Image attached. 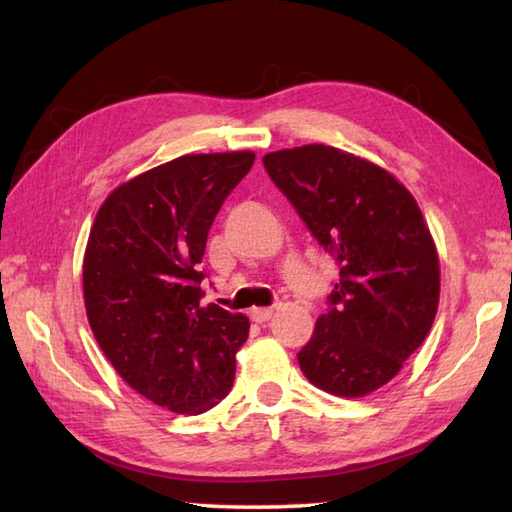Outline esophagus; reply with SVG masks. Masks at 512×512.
I'll return each mask as SVG.
<instances>
[{"mask_svg": "<svg viewBox=\"0 0 512 512\" xmlns=\"http://www.w3.org/2000/svg\"><path fill=\"white\" fill-rule=\"evenodd\" d=\"M273 314H275L273 308H253L250 310V319H253L255 323H266L273 319Z\"/></svg>", "mask_w": 512, "mask_h": 512, "instance_id": "obj_1", "label": "esophagus"}]
</instances>
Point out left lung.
<instances>
[{"instance_id": "1", "label": "left lung", "mask_w": 512, "mask_h": 512, "mask_svg": "<svg viewBox=\"0 0 512 512\" xmlns=\"http://www.w3.org/2000/svg\"><path fill=\"white\" fill-rule=\"evenodd\" d=\"M275 187L334 257L328 312L297 354L312 385L358 398L418 350L438 312L436 244L413 195L372 162L328 145L264 156Z\"/></svg>"}]
</instances>
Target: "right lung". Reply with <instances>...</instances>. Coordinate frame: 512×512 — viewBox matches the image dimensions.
Instances as JSON below:
<instances>
[{
	"mask_svg": "<svg viewBox=\"0 0 512 512\" xmlns=\"http://www.w3.org/2000/svg\"><path fill=\"white\" fill-rule=\"evenodd\" d=\"M253 162V151L180 156L121 184L96 213L83 262L94 339L129 387L173 413L209 411L233 387L250 323L202 306L200 264Z\"/></svg>",
	"mask_w": 512,
	"mask_h": 512,
	"instance_id": "add662e5",
	"label": "right lung"
}]
</instances>
